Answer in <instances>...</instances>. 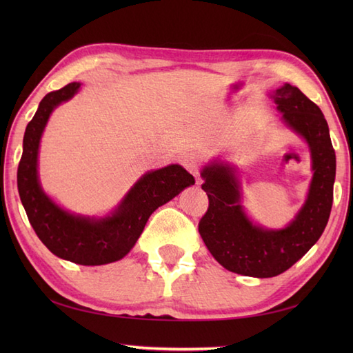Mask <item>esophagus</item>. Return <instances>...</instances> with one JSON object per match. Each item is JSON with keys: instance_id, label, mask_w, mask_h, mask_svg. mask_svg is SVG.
Segmentation results:
<instances>
[{"instance_id": "1", "label": "esophagus", "mask_w": 353, "mask_h": 353, "mask_svg": "<svg viewBox=\"0 0 353 353\" xmlns=\"http://www.w3.org/2000/svg\"><path fill=\"white\" fill-rule=\"evenodd\" d=\"M181 162H182L183 167L191 172L192 176L199 174V167H200V162H201V157H200L199 153H196V152L185 153L181 157Z\"/></svg>"}]
</instances>
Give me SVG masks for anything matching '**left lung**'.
I'll use <instances>...</instances> for the list:
<instances>
[{"label": "left lung", "instance_id": "obj_1", "mask_svg": "<svg viewBox=\"0 0 353 353\" xmlns=\"http://www.w3.org/2000/svg\"><path fill=\"white\" fill-rule=\"evenodd\" d=\"M270 97L282 121L301 134L311 152L314 174L308 199L294 220L279 230L256 226L241 206L235 168L214 161L201 170L209 208L199 223L200 235L219 264L252 277H273L294 265L323 234L334 200L335 152L320 108L290 83Z\"/></svg>", "mask_w": 353, "mask_h": 353}]
</instances>
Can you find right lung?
I'll list each match as a JSON object with an SVG mask.
<instances>
[{
    "mask_svg": "<svg viewBox=\"0 0 353 353\" xmlns=\"http://www.w3.org/2000/svg\"><path fill=\"white\" fill-rule=\"evenodd\" d=\"M74 81L47 94L27 124L18 167V191L36 235L56 256L80 265H103L124 258L138 241L157 208L196 181L181 165L148 171L127 192L112 215L104 219L74 215L57 206L41 188L37 153L51 112L79 92Z\"/></svg>",
    "mask_w": 353,
    "mask_h": 353,
    "instance_id": "1",
    "label": "right lung"
}]
</instances>
